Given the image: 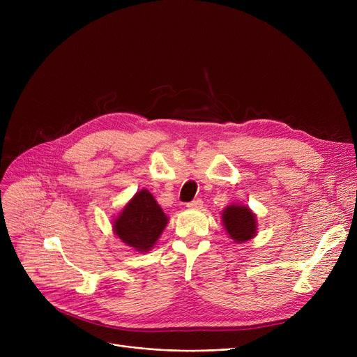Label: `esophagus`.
<instances>
[{"label": "esophagus", "mask_w": 357, "mask_h": 357, "mask_svg": "<svg viewBox=\"0 0 357 357\" xmlns=\"http://www.w3.org/2000/svg\"><path fill=\"white\" fill-rule=\"evenodd\" d=\"M202 199H199V198H197V199H194V201H191V202H188L186 204V207L188 208H194V210H198V208H202Z\"/></svg>", "instance_id": "esophagus-1"}]
</instances>
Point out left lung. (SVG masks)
Wrapping results in <instances>:
<instances>
[{"label": "left lung", "mask_w": 357, "mask_h": 357, "mask_svg": "<svg viewBox=\"0 0 357 357\" xmlns=\"http://www.w3.org/2000/svg\"><path fill=\"white\" fill-rule=\"evenodd\" d=\"M222 222L230 237L237 241L250 240L256 233V217L245 205H230L222 213Z\"/></svg>", "instance_id": "1"}]
</instances>
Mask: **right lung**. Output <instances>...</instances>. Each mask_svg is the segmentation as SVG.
<instances>
[{"instance_id": "obj_1", "label": "right lung", "mask_w": 357, "mask_h": 357, "mask_svg": "<svg viewBox=\"0 0 357 357\" xmlns=\"http://www.w3.org/2000/svg\"><path fill=\"white\" fill-rule=\"evenodd\" d=\"M166 224L167 217L153 195L142 190L114 221V231L130 248L147 252L152 249Z\"/></svg>"}]
</instances>
